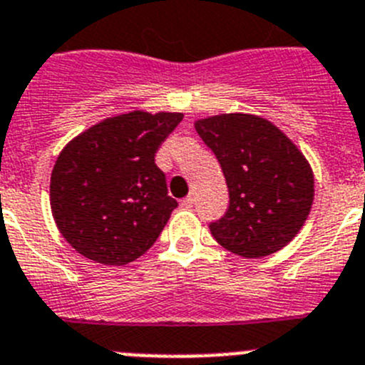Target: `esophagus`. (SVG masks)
<instances>
[{
  "label": "esophagus",
  "instance_id": "obj_1",
  "mask_svg": "<svg viewBox=\"0 0 365 365\" xmlns=\"http://www.w3.org/2000/svg\"><path fill=\"white\" fill-rule=\"evenodd\" d=\"M193 202H195V201H193L192 195H188V197H185L182 201H180V206H182V208H192Z\"/></svg>",
  "mask_w": 365,
  "mask_h": 365
}]
</instances>
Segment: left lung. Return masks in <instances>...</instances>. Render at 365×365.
I'll list each match as a JSON object with an SVG mask.
<instances>
[{
    "instance_id": "1",
    "label": "left lung",
    "mask_w": 365,
    "mask_h": 365,
    "mask_svg": "<svg viewBox=\"0 0 365 365\" xmlns=\"http://www.w3.org/2000/svg\"><path fill=\"white\" fill-rule=\"evenodd\" d=\"M195 131L225 173L230 205L210 232L241 257H263L291 243L309 217L314 177L307 159L272 122L228 113L201 118Z\"/></svg>"
}]
</instances>
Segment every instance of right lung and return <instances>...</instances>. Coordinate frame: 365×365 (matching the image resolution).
Wrapping results in <instances>:
<instances>
[{
    "mask_svg": "<svg viewBox=\"0 0 365 365\" xmlns=\"http://www.w3.org/2000/svg\"><path fill=\"white\" fill-rule=\"evenodd\" d=\"M182 113L131 111L74 137L51 173V210L78 254L128 265L157 241L177 201L155 153Z\"/></svg>",
    "mask_w": 365,
    "mask_h": 365,
    "instance_id": "1",
    "label": "right lung"
}]
</instances>
